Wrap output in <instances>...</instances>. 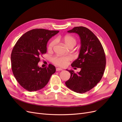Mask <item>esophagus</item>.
Masks as SVG:
<instances>
[{"instance_id": "obj_1", "label": "esophagus", "mask_w": 122, "mask_h": 122, "mask_svg": "<svg viewBox=\"0 0 122 122\" xmlns=\"http://www.w3.org/2000/svg\"><path fill=\"white\" fill-rule=\"evenodd\" d=\"M56 71H62V69H61V68H57L56 69Z\"/></svg>"}]
</instances>
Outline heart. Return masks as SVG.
I'll use <instances>...</instances> for the list:
<instances>
[{
  "label": "heart",
  "mask_w": 122,
  "mask_h": 122,
  "mask_svg": "<svg viewBox=\"0 0 122 122\" xmlns=\"http://www.w3.org/2000/svg\"><path fill=\"white\" fill-rule=\"evenodd\" d=\"M62 41L69 48L73 47L76 44V40L74 36L70 35H66L61 38ZM55 44L54 40L51 41L48 45V49L49 50L52 49ZM71 56H56L52 58V61L53 64L61 67H64L68 65L69 62L71 61Z\"/></svg>",
  "instance_id": "obj_1"
}]
</instances>
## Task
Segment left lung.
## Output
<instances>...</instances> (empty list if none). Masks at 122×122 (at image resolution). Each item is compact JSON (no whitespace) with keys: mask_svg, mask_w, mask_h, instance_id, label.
<instances>
[{"mask_svg":"<svg viewBox=\"0 0 122 122\" xmlns=\"http://www.w3.org/2000/svg\"><path fill=\"white\" fill-rule=\"evenodd\" d=\"M68 32L76 33L80 37L79 56L71 66L81 68V70L75 73L73 70H67L71 76L65 84L74 92L84 93L92 89L101 80L106 66L105 52L101 42L89 29L78 26Z\"/></svg>","mask_w":122,"mask_h":122,"instance_id":"1","label":"left lung"}]
</instances>
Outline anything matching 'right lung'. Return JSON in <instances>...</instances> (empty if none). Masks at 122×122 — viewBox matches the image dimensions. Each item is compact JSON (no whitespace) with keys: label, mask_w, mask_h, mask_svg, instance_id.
<instances>
[{"label":"right lung","mask_w":122,"mask_h":122,"mask_svg":"<svg viewBox=\"0 0 122 122\" xmlns=\"http://www.w3.org/2000/svg\"><path fill=\"white\" fill-rule=\"evenodd\" d=\"M58 30L34 29L22 36L11 53V66L14 77L24 89L36 91L45 87L53 74L54 66L39 67L40 57L47 52V44Z\"/></svg>","instance_id":"1"}]
</instances>
